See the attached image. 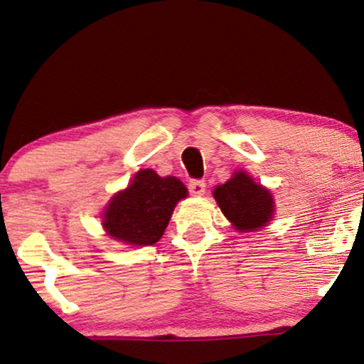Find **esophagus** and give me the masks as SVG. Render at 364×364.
<instances>
[{"label": "esophagus", "instance_id": "esophagus-1", "mask_svg": "<svg viewBox=\"0 0 364 364\" xmlns=\"http://www.w3.org/2000/svg\"><path fill=\"white\" fill-rule=\"evenodd\" d=\"M205 187L207 186L203 181H191V183H188V191L193 197H202L205 193Z\"/></svg>", "mask_w": 364, "mask_h": 364}]
</instances>
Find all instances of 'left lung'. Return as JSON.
I'll return each mask as SVG.
<instances>
[{
    "mask_svg": "<svg viewBox=\"0 0 364 364\" xmlns=\"http://www.w3.org/2000/svg\"><path fill=\"white\" fill-rule=\"evenodd\" d=\"M213 198L237 232L260 230L275 215L272 192L242 168L233 172L225 183L213 188Z\"/></svg>",
    "mask_w": 364,
    "mask_h": 364,
    "instance_id": "1",
    "label": "left lung"
}]
</instances>
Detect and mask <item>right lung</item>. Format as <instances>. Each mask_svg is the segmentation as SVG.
I'll use <instances>...</instances> for the list:
<instances>
[{
  "mask_svg": "<svg viewBox=\"0 0 364 364\" xmlns=\"http://www.w3.org/2000/svg\"><path fill=\"white\" fill-rule=\"evenodd\" d=\"M187 196V187L177 177H161L152 168H142L109 200L102 228L126 245H154L166 232L177 202Z\"/></svg>",
  "mask_w": 364,
  "mask_h": 364,
  "instance_id": "right-lung-1",
  "label": "right lung"
}]
</instances>
